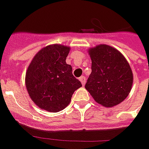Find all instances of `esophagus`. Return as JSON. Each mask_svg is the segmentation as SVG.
<instances>
[{"instance_id":"obj_1","label":"esophagus","mask_w":149,"mask_h":149,"mask_svg":"<svg viewBox=\"0 0 149 149\" xmlns=\"http://www.w3.org/2000/svg\"><path fill=\"white\" fill-rule=\"evenodd\" d=\"M79 80H80V82L82 84V85H84L85 82H86V78L84 77V76H81V77L79 78Z\"/></svg>"}]
</instances>
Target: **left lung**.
<instances>
[{
  "mask_svg": "<svg viewBox=\"0 0 149 149\" xmlns=\"http://www.w3.org/2000/svg\"><path fill=\"white\" fill-rule=\"evenodd\" d=\"M92 61L85 89L101 105L109 108L123 102L133 85V72L118 49L100 45L89 49Z\"/></svg>",
  "mask_w": 149,
  "mask_h": 149,
  "instance_id": "8db88e82",
  "label": "left lung"
}]
</instances>
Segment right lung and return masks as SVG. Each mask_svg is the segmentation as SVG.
Listing matches in <instances>:
<instances>
[{"label":"right lung","instance_id":"1","mask_svg":"<svg viewBox=\"0 0 149 149\" xmlns=\"http://www.w3.org/2000/svg\"><path fill=\"white\" fill-rule=\"evenodd\" d=\"M70 48L63 45L44 47L31 60L26 86L33 102L41 109L56 113L68 106L74 92L82 84L66 64Z\"/></svg>","mask_w":149,"mask_h":149}]
</instances>
